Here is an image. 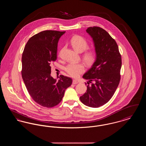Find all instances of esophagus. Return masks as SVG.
Segmentation results:
<instances>
[{
	"label": "esophagus",
	"instance_id": "34e87169",
	"mask_svg": "<svg viewBox=\"0 0 146 146\" xmlns=\"http://www.w3.org/2000/svg\"><path fill=\"white\" fill-rule=\"evenodd\" d=\"M72 83L73 84H74V85H76V84H77L78 83V82H77V80H73V82H72Z\"/></svg>",
	"mask_w": 146,
	"mask_h": 146
}]
</instances>
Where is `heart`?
I'll return each instance as SVG.
<instances>
[{"label": "heart", "instance_id": "heart-1", "mask_svg": "<svg viewBox=\"0 0 146 146\" xmlns=\"http://www.w3.org/2000/svg\"><path fill=\"white\" fill-rule=\"evenodd\" d=\"M70 44L74 49L79 52H82L89 47V44L87 40L80 35H76L73 36L71 40ZM83 58L85 62L91 64L94 62L96 58V52L93 50H89L85 52ZM85 65L82 63H70L68 64L65 70L67 73L72 77L77 78L85 71Z\"/></svg>", "mask_w": 146, "mask_h": 146}]
</instances>
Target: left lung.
Listing matches in <instances>:
<instances>
[{
  "label": "left lung",
  "mask_w": 146,
  "mask_h": 146,
  "mask_svg": "<svg viewBox=\"0 0 146 146\" xmlns=\"http://www.w3.org/2000/svg\"><path fill=\"white\" fill-rule=\"evenodd\" d=\"M86 31L92 38L96 58L83 76L89 81L86 92L80 100L88 107L97 108L107 103L118 88L121 57L117 42L103 28L90 27Z\"/></svg>",
  "instance_id": "obj_1"
}]
</instances>
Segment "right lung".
<instances>
[{
  "label": "right lung",
  "instance_id": "obj_1",
  "mask_svg": "<svg viewBox=\"0 0 146 146\" xmlns=\"http://www.w3.org/2000/svg\"><path fill=\"white\" fill-rule=\"evenodd\" d=\"M65 32H40L28 40L22 54V79L30 96L42 107L58 104L72 83L70 77L61 75L57 80L51 76L50 63L56 60L57 44Z\"/></svg>",
  "mask_w": 146,
  "mask_h": 146
}]
</instances>
